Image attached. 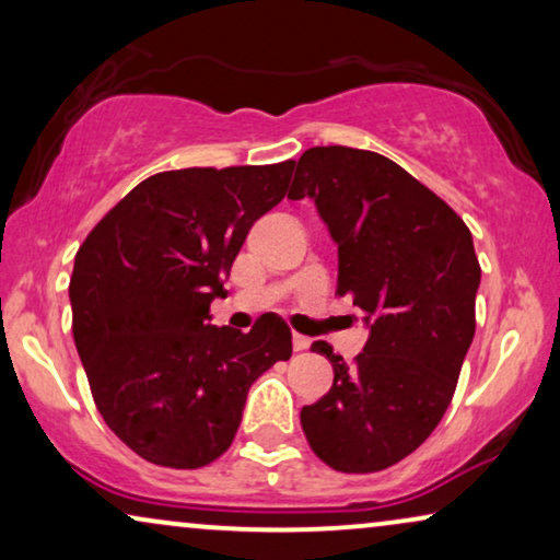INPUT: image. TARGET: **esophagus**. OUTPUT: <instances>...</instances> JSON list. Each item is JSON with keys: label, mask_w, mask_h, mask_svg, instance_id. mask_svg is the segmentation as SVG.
I'll return each mask as SVG.
<instances>
[{"label": "esophagus", "mask_w": 560, "mask_h": 560, "mask_svg": "<svg viewBox=\"0 0 560 560\" xmlns=\"http://www.w3.org/2000/svg\"><path fill=\"white\" fill-rule=\"evenodd\" d=\"M308 347H311V339H308V336L293 334V349H295V351H305Z\"/></svg>", "instance_id": "1"}]
</instances>
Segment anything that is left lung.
Here are the masks:
<instances>
[{
	"instance_id": "8db88e82",
	"label": "left lung",
	"mask_w": 560,
	"mask_h": 560,
	"mask_svg": "<svg viewBox=\"0 0 560 560\" xmlns=\"http://www.w3.org/2000/svg\"><path fill=\"white\" fill-rule=\"evenodd\" d=\"M288 198H311L339 247V295L364 313L370 339L334 385L301 410L313 454L343 474H370L412 454L454 397L471 347L481 280L469 226L385 155L331 144L298 160Z\"/></svg>"
}]
</instances>
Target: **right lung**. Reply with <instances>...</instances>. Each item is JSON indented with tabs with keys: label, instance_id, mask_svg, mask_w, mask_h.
I'll return each instance as SVG.
<instances>
[{
	"label": "right lung",
	"instance_id": "add662e5",
	"mask_svg": "<svg viewBox=\"0 0 560 560\" xmlns=\"http://www.w3.org/2000/svg\"><path fill=\"white\" fill-rule=\"evenodd\" d=\"M295 163L150 175L83 240L68 285L73 341L106 425L137 456L198 469L232 446L259 374L293 354L282 318L211 326V301Z\"/></svg>",
	"mask_w": 560,
	"mask_h": 560
}]
</instances>
